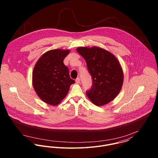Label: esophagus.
<instances>
[{
    "mask_svg": "<svg viewBox=\"0 0 158 158\" xmlns=\"http://www.w3.org/2000/svg\"><path fill=\"white\" fill-rule=\"evenodd\" d=\"M75 82H76L77 84L80 83V78L79 77L77 78H76V80H75Z\"/></svg>",
    "mask_w": 158,
    "mask_h": 158,
    "instance_id": "esophagus-1",
    "label": "esophagus"
}]
</instances>
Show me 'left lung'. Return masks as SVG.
<instances>
[{"label": "left lung", "instance_id": "8db88e82", "mask_svg": "<svg viewBox=\"0 0 158 158\" xmlns=\"http://www.w3.org/2000/svg\"><path fill=\"white\" fill-rule=\"evenodd\" d=\"M78 53L86 60L92 79V85L86 94L97 106L111 102L121 90L123 73L119 62L110 52L93 47H78Z\"/></svg>", "mask_w": 158, "mask_h": 158}]
</instances>
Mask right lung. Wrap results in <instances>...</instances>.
<instances>
[{
    "label": "right lung",
    "instance_id": "1",
    "mask_svg": "<svg viewBox=\"0 0 158 158\" xmlns=\"http://www.w3.org/2000/svg\"><path fill=\"white\" fill-rule=\"evenodd\" d=\"M69 50H52L38 60L33 71V85L39 97L47 104L57 105L66 97L75 81L70 77L63 60Z\"/></svg>",
    "mask_w": 158,
    "mask_h": 158
}]
</instances>
